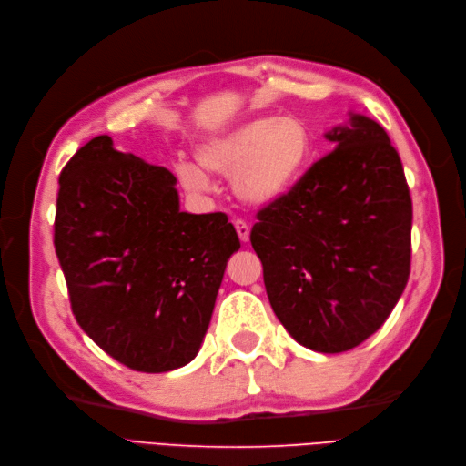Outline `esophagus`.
Segmentation results:
<instances>
[{
	"instance_id": "esophagus-1",
	"label": "esophagus",
	"mask_w": 466,
	"mask_h": 466,
	"mask_svg": "<svg viewBox=\"0 0 466 466\" xmlns=\"http://www.w3.org/2000/svg\"><path fill=\"white\" fill-rule=\"evenodd\" d=\"M233 225H235V229H237L238 238H241L243 243H248V237H250V228H248V223H247L245 219H235V221H233Z\"/></svg>"
}]
</instances>
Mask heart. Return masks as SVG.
<instances>
[{
  "mask_svg": "<svg viewBox=\"0 0 466 466\" xmlns=\"http://www.w3.org/2000/svg\"><path fill=\"white\" fill-rule=\"evenodd\" d=\"M311 155L313 137L301 120L262 116L208 139L196 153L201 167L178 161L175 173L192 194L209 190L208 175L233 178L235 194L243 202L268 206L293 190Z\"/></svg>",
  "mask_w": 466,
  "mask_h": 466,
  "instance_id": "1",
  "label": "heart"
}]
</instances>
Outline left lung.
Returning a JSON list of instances; mask_svg holds the SVG:
<instances>
[{
  "mask_svg": "<svg viewBox=\"0 0 466 466\" xmlns=\"http://www.w3.org/2000/svg\"><path fill=\"white\" fill-rule=\"evenodd\" d=\"M307 168L250 231L276 317L309 350L338 354L375 334L410 276L412 198L387 132L361 115L327 134Z\"/></svg>",
  "mask_w": 466,
  "mask_h": 466,
  "instance_id": "1",
  "label": "left lung"
}]
</instances>
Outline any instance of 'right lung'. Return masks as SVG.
<instances>
[{
    "label": "right lung",
    "instance_id": "add662e5",
    "mask_svg": "<svg viewBox=\"0 0 466 466\" xmlns=\"http://www.w3.org/2000/svg\"><path fill=\"white\" fill-rule=\"evenodd\" d=\"M177 178L96 136L60 173L54 248L79 327L144 373L198 354L225 266L241 243L228 216L187 214Z\"/></svg>",
    "mask_w": 466,
    "mask_h": 466
}]
</instances>
